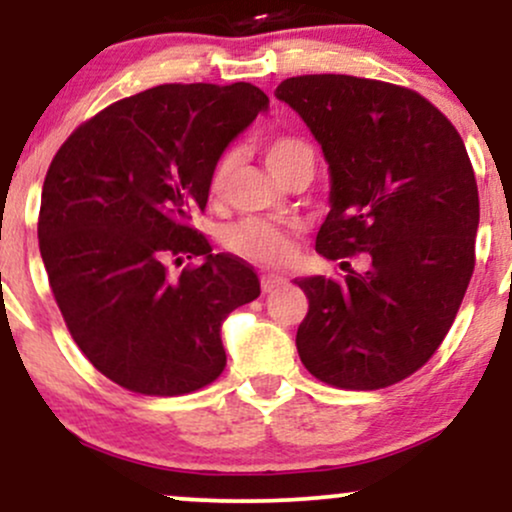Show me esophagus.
<instances>
[{
  "mask_svg": "<svg viewBox=\"0 0 512 512\" xmlns=\"http://www.w3.org/2000/svg\"><path fill=\"white\" fill-rule=\"evenodd\" d=\"M284 284V276H276V274H262L260 279V286H262V293H272L276 286Z\"/></svg>",
  "mask_w": 512,
  "mask_h": 512,
  "instance_id": "esophagus-1",
  "label": "esophagus"
}]
</instances>
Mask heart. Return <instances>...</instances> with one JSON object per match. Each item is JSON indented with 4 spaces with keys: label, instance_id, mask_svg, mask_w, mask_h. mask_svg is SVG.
I'll use <instances>...</instances> for the list:
<instances>
[{
    "label": "heart",
    "instance_id": "obj_1",
    "mask_svg": "<svg viewBox=\"0 0 512 512\" xmlns=\"http://www.w3.org/2000/svg\"><path fill=\"white\" fill-rule=\"evenodd\" d=\"M264 158H267L269 168H272L279 178H284L289 170L301 166V163H310V166H313V149H310L303 139L291 137V134H281V137L269 139V142L264 144ZM231 166V154L221 156L219 161H216L209 178L211 195H221L223 187H226L228 173H231ZM223 245L231 252H236L238 257H245V260L257 264H281L291 252L289 233H286L284 228L262 219H245L228 226L226 231H223Z\"/></svg>",
    "mask_w": 512,
    "mask_h": 512
}]
</instances>
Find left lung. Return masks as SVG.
Instances as JSON below:
<instances>
[{
    "label": "left lung",
    "instance_id": "1",
    "mask_svg": "<svg viewBox=\"0 0 512 512\" xmlns=\"http://www.w3.org/2000/svg\"><path fill=\"white\" fill-rule=\"evenodd\" d=\"M315 134L332 173V209L315 250L342 279L296 281L303 366L342 390H380L436 354L474 272L479 192L452 122L411 88L346 74L276 86ZM364 255L361 270L346 256Z\"/></svg>",
    "mask_w": 512,
    "mask_h": 512
}]
</instances>
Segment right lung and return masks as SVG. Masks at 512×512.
Returning a JSON list of instances; mask_svg holds the SVG:
<instances>
[{"label":"right lung","mask_w":512,"mask_h":512,"mask_svg":"<svg viewBox=\"0 0 512 512\" xmlns=\"http://www.w3.org/2000/svg\"><path fill=\"white\" fill-rule=\"evenodd\" d=\"M238 84H163L81 122L52 158L38 240L69 334L105 378L187 395L226 368L221 325L260 296L255 269L190 226L228 142L267 110ZM204 256L178 277L168 263Z\"/></svg>","instance_id":"1"}]
</instances>
